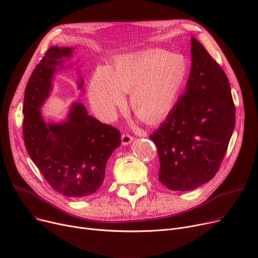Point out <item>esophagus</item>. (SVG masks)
Returning a JSON list of instances; mask_svg holds the SVG:
<instances>
[{
	"label": "esophagus",
	"instance_id": "34e87169",
	"mask_svg": "<svg viewBox=\"0 0 258 258\" xmlns=\"http://www.w3.org/2000/svg\"><path fill=\"white\" fill-rule=\"evenodd\" d=\"M121 140H122V144H123V145H127V144H130V143L134 140V138L131 136V135H128V134H122Z\"/></svg>",
	"mask_w": 258,
	"mask_h": 258
}]
</instances>
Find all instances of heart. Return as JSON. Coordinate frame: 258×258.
Here are the masks:
<instances>
[{
    "mask_svg": "<svg viewBox=\"0 0 258 258\" xmlns=\"http://www.w3.org/2000/svg\"><path fill=\"white\" fill-rule=\"evenodd\" d=\"M188 66L178 54L156 49L116 59L114 67L100 66L89 86L90 103L101 119L111 120L132 90V106L150 123L166 117L185 88Z\"/></svg>",
    "mask_w": 258,
    "mask_h": 258,
    "instance_id": "b5f03b06",
    "label": "heart"
}]
</instances>
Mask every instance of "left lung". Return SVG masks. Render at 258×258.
Returning a JSON list of instances; mask_svg holds the SVG:
<instances>
[{"label":"left lung","instance_id":"1","mask_svg":"<svg viewBox=\"0 0 258 258\" xmlns=\"http://www.w3.org/2000/svg\"><path fill=\"white\" fill-rule=\"evenodd\" d=\"M191 69L185 92L151 135L160 161L159 181L186 191L218 172L235 125L229 80L199 40L191 38Z\"/></svg>","mask_w":258,"mask_h":258}]
</instances>
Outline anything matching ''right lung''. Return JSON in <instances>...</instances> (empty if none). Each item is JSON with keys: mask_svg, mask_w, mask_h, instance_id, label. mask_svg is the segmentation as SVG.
I'll return each instance as SVG.
<instances>
[{"mask_svg": "<svg viewBox=\"0 0 258 258\" xmlns=\"http://www.w3.org/2000/svg\"><path fill=\"white\" fill-rule=\"evenodd\" d=\"M72 51L52 46L35 67L25 89L23 136L27 152L54 190L64 197L85 198L103 184L106 162L120 146L121 135L88 115L80 102L72 104L63 122L46 123L43 119L39 108L52 90L53 75ZM83 86L80 80L78 88Z\"/></svg>", "mask_w": 258, "mask_h": 258, "instance_id": "right-lung-1", "label": "right lung"}]
</instances>
